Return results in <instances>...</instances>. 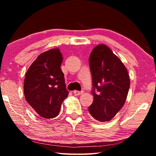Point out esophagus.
Wrapping results in <instances>:
<instances>
[{
	"label": "esophagus",
	"mask_w": 156,
	"mask_h": 156,
	"mask_svg": "<svg viewBox=\"0 0 156 156\" xmlns=\"http://www.w3.org/2000/svg\"><path fill=\"white\" fill-rule=\"evenodd\" d=\"M83 93V91H76V90H75V91H73V94H74L76 96H79V95H81Z\"/></svg>",
	"instance_id": "1"
}]
</instances>
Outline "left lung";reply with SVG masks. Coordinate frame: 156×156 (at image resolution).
Masks as SVG:
<instances>
[{
	"mask_svg": "<svg viewBox=\"0 0 156 156\" xmlns=\"http://www.w3.org/2000/svg\"><path fill=\"white\" fill-rule=\"evenodd\" d=\"M89 64L94 96L89 112L97 120L109 121L126 101L130 87L128 72L119 58L105 44L94 47Z\"/></svg>",
	"mask_w": 156,
	"mask_h": 156,
	"instance_id": "1",
	"label": "left lung"
}]
</instances>
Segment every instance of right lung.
<instances>
[{
	"instance_id": "obj_1",
	"label": "right lung",
	"mask_w": 156,
	"mask_h": 156,
	"mask_svg": "<svg viewBox=\"0 0 156 156\" xmlns=\"http://www.w3.org/2000/svg\"><path fill=\"white\" fill-rule=\"evenodd\" d=\"M62 56L58 49L39 55L28 69L24 80V94L29 105L44 118L58 115L68 96L64 73L60 69Z\"/></svg>"
}]
</instances>
